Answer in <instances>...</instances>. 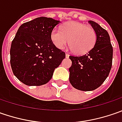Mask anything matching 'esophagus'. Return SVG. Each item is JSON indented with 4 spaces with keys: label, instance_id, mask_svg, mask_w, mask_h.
<instances>
[{
    "label": "esophagus",
    "instance_id": "34e87169",
    "mask_svg": "<svg viewBox=\"0 0 122 122\" xmlns=\"http://www.w3.org/2000/svg\"><path fill=\"white\" fill-rule=\"evenodd\" d=\"M66 58H68V57H69V54H68V53H66Z\"/></svg>",
    "mask_w": 122,
    "mask_h": 122
}]
</instances>
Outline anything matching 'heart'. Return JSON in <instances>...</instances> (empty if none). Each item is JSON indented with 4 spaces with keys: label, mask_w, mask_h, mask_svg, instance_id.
<instances>
[{
    "label": "heart",
    "mask_w": 122,
    "mask_h": 122,
    "mask_svg": "<svg viewBox=\"0 0 122 122\" xmlns=\"http://www.w3.org/2000/svg\"><path fill=\"white\" fill-rule=\"evenodd\" d=\"M50 39L58 49H63L69 43L73 53L83 54L94 47L96 41V33L90 26L71 21L63 25L61 30L54 29L51 32Z\"/></svg>",
    "instance_id": "b5f03b06"
}]
</instances>
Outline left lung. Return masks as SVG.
Wrapping results in <instances>:
<instances>
[{
  "label": "left lung",
  "mask_w": 122,
  "mask_h": 122,
  "mask_svg": "<svg viewBox=\"0 0 122 122\" xmlns=\"http://www.w3.org/2000/svg\"><path fill=\"white\" fill-rule=\"evenodd\" d=\"M88 22L96 31L95 45L84 55L69 56L72 61L69 81L81 91H92L101 86L110 73L113 59V47L107 31L94 21Z\"/></svg>",
  "instance_id": "left-lung-1"
}]
</instances>
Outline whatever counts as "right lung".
I'll return each mask as SVG.
<instances>
[{
  "instance_id": "obj_1",
  "label": "right lung",
  "mask_w": 122,
  "mask_h": 122,
  "mask_svg": "<svg viewBox=\"0 0 122 122\" xmlns=\"http://www.w3.org/2000/svg\"><path fill=\"white\" fill-rule=\"evenodd\" d=\"M60 23L52 18L37 17L20 26L10 49L14 75L27 86H39L49 81L65 52L51 42L50 35Z\"/></svg>"
}]
</instances>
